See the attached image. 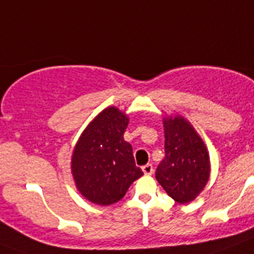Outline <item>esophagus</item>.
I'll return each mask as SVG.
<instances>
[{"label":"esophagus","mask_w":254,"mask_h":254,"mask_svg":"<svg viewBox=\"0 0 254 254\" xmlns=\"http://www.w3.org/2000/svg\"><path fill=\"white\" fill-rule=\"evenodd\" d=\"M142 172L145 176H151L152 173H154V168H152L151 164H146V165L142 167Z\"/></svg>","instance_id":"esophagus-1"}]
</instances>
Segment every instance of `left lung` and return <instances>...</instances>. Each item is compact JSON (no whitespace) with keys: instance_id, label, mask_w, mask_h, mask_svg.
I'll list each match as a JSON object with an SVG mask.
<instances>
[{"instance_id":"8db88e82","label":"left lung","mask_w":254,"mask_h":254,"mask_svg":"<svg viewBox=\"0 0 254 254\" xmlns=\"http://www.w3.org/2000/svg\"><path fill=\"white\" fill-rule=\"evenodd\" d=\"M165 156L156 181L178 203L193 201L210 178V156L193 126L182 116L164 118Z\"/></svg>"}]
</instances>
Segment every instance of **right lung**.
<instances>
[{"instance_id": "add662e5", "label": "right lung", "mask_w": 254, "mask_h": 254, "mask_svg": "<svg viewBox=\"0 0 254 254\" xmlns=\"http://www.w3.org/2000/svg\"><path fill=\"white\" fill-rule=\"evenodd\" d=\"M128 122L118 108H105L76 143L72 177L78 192L90 202L100 206L118 202L129 186L143 176L134 164L131 143L123 138Z\"/></svg>"}]
</instances>
